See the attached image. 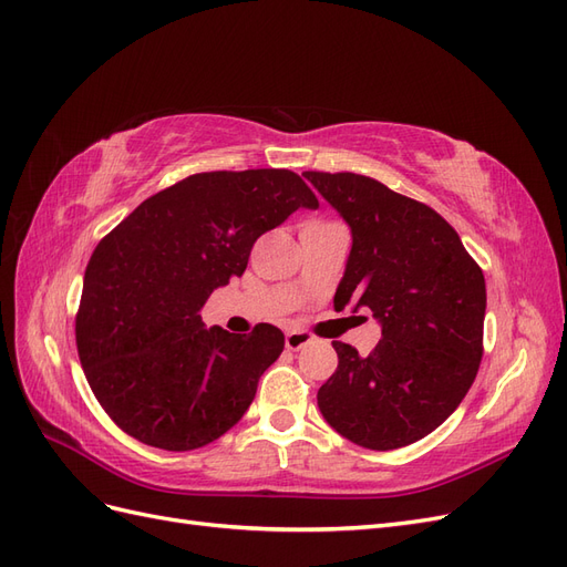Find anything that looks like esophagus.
Wrapping results in <instances>:
<instances>
[{
    "mask_svg": "<svg viewBox=\"0 0 567 567\" xmlns=\"http://www.w3.org/2000/svg\"><path fill=\"white\" fill-rule=\"evenodd\" d=\"M307 342H312V333H307V331H288L286 333V348L288 350L298 352L300 348L307 346Z\"/></svg>",
    "mask_w": 567,
    "mask_h": 567,
    "instance_id": "esophagus-1",
    "label": "esophagus"
}]
</instances>
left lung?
<instances>
[{
	"label": "left lung",
	"mask_w": 567,
	"mask_h": 567,
	"mask_svg": "<svg viewBox=\"0 0 567 567\" xmlns=\"http://www.w3.org/2000/svg\"><path fill=\"white\" fill-rule=\"evenodd\" d=\"M346 219L352 248L336 310L369 307L381 340L369 357L336 340L321 416L359 447L388 452L433 433L466 398L483 359V269L433 208L354 173H302Z\"/></svg>",
	"instance_id": "1"
}]
</instances>
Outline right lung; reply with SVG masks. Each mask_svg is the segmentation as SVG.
Masks as SVG:
<instances>
[{
  "label": "right lung",
  "instance_id": "add662e5",
  "mask_svg": "<svg viewBox=\"0 0 567 567\" xmlns=\"http://www.w3.org/2000/svg\"><path fill=\"white\" fill-rule=\"evenodd\" d=\"M319 200L290 169L200 173L146 198L96 246L75 321L80 362L106 414L151 447L225 435L277 362L284 333L205 329L213 290L241 277L252 244Z\"/></svg>",
  "mask_w": 567,
  "mask_h": 567
}]
</instances>
